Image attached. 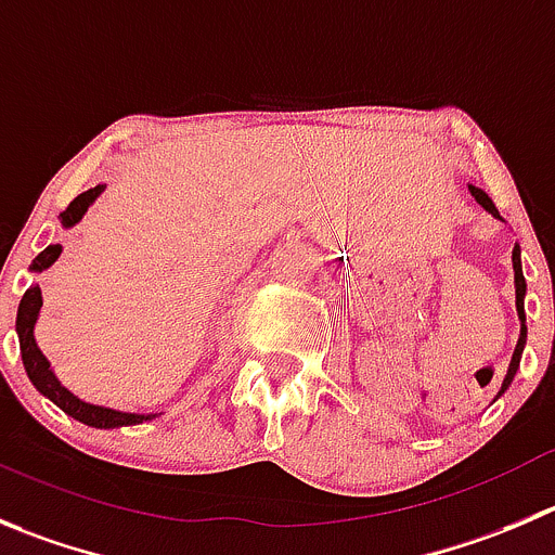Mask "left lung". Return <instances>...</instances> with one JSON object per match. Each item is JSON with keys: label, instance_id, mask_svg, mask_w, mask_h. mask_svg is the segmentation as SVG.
<instances>
[{"label": "left lung", "instance_id": "obj_1", "mask_svg": "<svg viewBox=\"0 0 555 555\" xmlns=\"http://www.w3.org/2000/svg\"><path fill=\"white\" fill-rule=\"evenodd\" d=\"M468 190H472L474 202L482 204V207L488 209L490 215H495V218H499V209H495V204L490 202L488 193H482V190L474 188V184H468ZM512 269H515V305H518V315H520V337H518V346H515V353H512V362H509V371H506L504 384H501V392H504V389L509 387L512 378H515V373H518L520 353H524V346H526V310H524L526 281H524V269H520V247L518 245H515V250H512Z\"/></svg>", "mask_w": 555, "mask_h": 555}]
</instances>
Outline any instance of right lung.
<instances>
[{
    "mask_svg": "<svg viewBox=\"0 0 555 555\" xmlns=\"http://www.w3.org/2000/svg\"><path fill=\"white\" fill-rule=\"evenodd\" d=\"M103 193V184L98 188H89L87 193L76 195L70 202V207L60 215L62 225L70 229L76 225L78 220L83 218V212L89 209V204ZM62 245H49L43 253H37V258L31 261V272H43L49 269L51 263L60 258ZM43 308V297H40V288L31 286L26 288V294L21 297L18 305V319H15V332H18V343H21V357H24V367H26V376L29 382L35 384L46 398L54 400L65 414H70L73 420L83 422V425H92V427H122V425H139V422L152 420L155 414H125V411H114V409H103V405H92V403H83L78 400L76 395L67 392L60 382H56L54 371H51V362L46 360L43 351L37 348L35 343V321L37 313Z\"/></svg>",
    "mask_w": 555,
    "mask_h": 555,
    "instance_id": "add662e5",
    "label": "right lung"
}]
</instances>
